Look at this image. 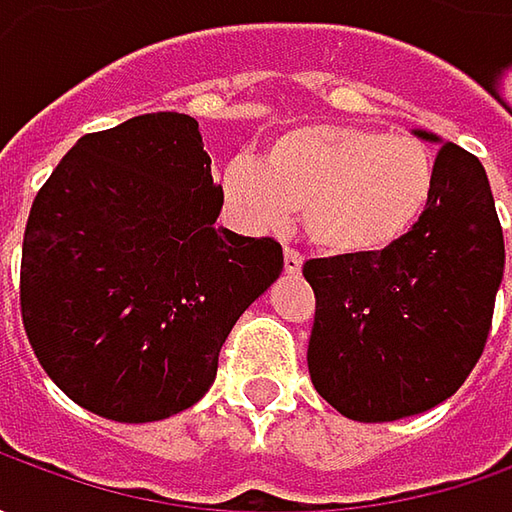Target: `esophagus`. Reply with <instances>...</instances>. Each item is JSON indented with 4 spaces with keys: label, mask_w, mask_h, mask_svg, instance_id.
I'll return each mask as SVG.
<instances>
[{
    "label": "esophagus",
    "mask_w": 512,
    "mask_h": 512,
    "mask_svg": "<svg viewBox=\"0 0 512 512\" xmlns=\"http://www.w3.org/2000/svg\"><path fill=\"white\" fill-rule=\"evenodd\" d=\"M302 265H305V256L293 247H285V273L287 276H299L302 273Z\"/></svg>",
    "instance_id": "34e87169"
}]
</instances>
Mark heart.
<instances>
[{"label": "heart", "mask_w": 512, "mask_h": 512, "mask_svg": "<svg viewBox=\"0 0 512 512\" xmlns=\"http://www.w3.org/2000/svg\"><path fill=\"white\" fill-rule=\"evenodd\" d=\"M433 179L422 142L353 125L290 128L267 142L262 159L239 153L219 170L222 196L247 227H282L302 207L310 242L333 256H364L402 239Z\"/></svg>", "instance_id": "1"}]
</instances>
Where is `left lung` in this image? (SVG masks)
<instances>
[{"mask_svg": "<svg viewBox=\"0 0 512 512\" xmlns=\"http://www.w3.org/2000/svg\"><path fill=\"white\" fill-rule=\"evenodd\" d=\"M436 179L419 222L364 256L310 259L307 370L353 422H396L450 399L482 356L504 276V236L482 162L430 130Z\"/></svg>", "mask_w": 512, "mask_h": 512, "instance_id": "obj_1", "label": "left lung"}]
</instances>
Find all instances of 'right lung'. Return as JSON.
<instances>
[{
  "instance_id": "right-lung-1",
  "label": "right lung",
  "mask_w": 512,
  "mask_h": 512,
  "mask_svg": "<svg viewBox=\"0 0 512 512\" xmlns=\"http://www.w3.org/2000/svg\"><path fill=\"white\" fill-rule=\"evenodd\" d=\"M199 122L145 113L88 133L30 207L22 322L53 384L113 422L199 402L239 316L285 267L273 239L216 227Z\"/></svg>"
}]
</instances>
